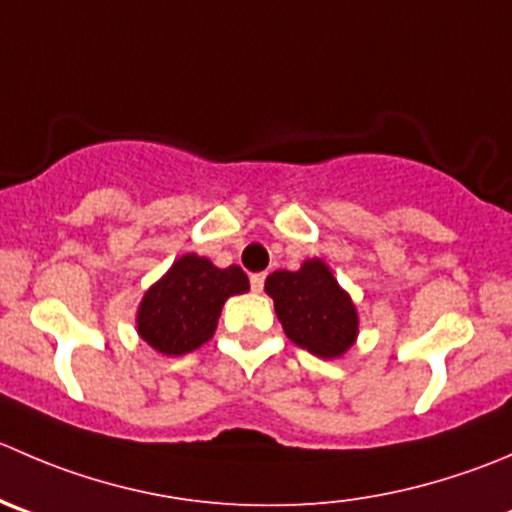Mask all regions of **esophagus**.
Instances as JSON below:
<instances>
[{
	"label": "esophagus",
	"instance_id": "34e87169",
	"mask_svg": "<svg viewBox=\"0 0 512 512\" xmlns=\"http://www.w3.org/2000/svg\"><path fill=\"white\" fill-rule=\"evenodd\" d=\"M250 285H252V292H262V287H265V275H262V272L252 275Z\"/></svg>",
	"mask_w": 512,
	"mask_h": 512
}]
</instances>
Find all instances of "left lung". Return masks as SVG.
<instances>
[{"label": "left lung", "instance_id": "obj_1", "mask_svg": "<svg viewBox=\"0 0 512 512\" xmlns=\"http://www.w3.org/2000/svg\"><path fill=\"white\" fill-rule=\"evenodd\" d=\"M265 292L275 300L285 335L302 350L335 360L355 345L360 332L357 307L320 257H310L295 272L277 270L267 275Z\"/></svg>", "mask_w": 512, "mask_h": 512}]
</instances>
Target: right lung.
Wrapping results in <instances>:
<instances>
[{
  "label": "right lung",
  "instance_id": "1",
  "mask_svg": "<svg viewBox=\"0 0 512 512\" xmlns=\"http://www.w3.org/2000/svg\"><path fill=\"white\" fill-rule=\"evenodd\" d=\"M247 290L250 280L237 265L217 267L187 252L142 295L137 335L160 355H187L215 335L222 305Z\"/></svg>",
  "mask_w": 512,
  "mask_h": 512
}]
</instances>
